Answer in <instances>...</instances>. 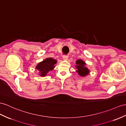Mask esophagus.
<instances>
[{
    "instance_id": "34e87169",
    "label": "esophagus",
    "mask_w": 126,
    "mask_h": 126,
    "mask_svg": "<svg viewBox=\"0 0 126 126\" xmlns=\"http://www.w3.org/2000/svg\"><path fill=\"white\" fill-rule=\"evenodd\" d=\"M63 59L64 60H67V59H68V55H63Z\"/></svg>"
}]
</instances>
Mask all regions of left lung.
<instances>
[{
	"label": "left lung",
	"instance_id": "8db88e82",
	"mask_svg": "<svg viewBox=\"0 0 126 126\" xmlns=\"http://www.w3.org/2000/svg\"><path fill=\"white\" fill-rule=\"evenodd\" d=\"M76 67L78 70L77 72L78 73L79 75L81 76H86L88 75L89 72V71L87 67L85 66L86 63L85 62L81 60H78L76 62Z\"/></svg>",
	"mask_w": 126,
	"mask_h": 126
}]
</instances>
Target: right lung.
<instances>
[{"mask_svg": "<svg viewBox=\"0 0 126 126\" xmlns=\"http://www.w3.org/2000/svg\"><path fill=\"white\" fill-rule=\"evenodd\" d=\"M56 62L57 61L52 58H48L39 63L36 66V69L39 71L41 76H45L48 72L54 69V65Z\"/></svg>", "mask_w": 126, "mask_h": 126, "instance_id": "obj_1", "label": "right lung"}]
</instances>
